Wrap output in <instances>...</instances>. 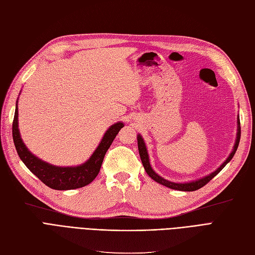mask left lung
Instances as JSON below:
<instances>
[{
	"label": "left lung",
	"mask_w": 255,
	"mask_h": 255,
	"mask_svg": "<svg viewBox=\"0 0 255 255\" xmlns=\"http://www.w3.org/2000/svg\"><path fill=\"white\" fill-rule=\"evenodd\" d=\"M237 134H236V141H235V144H234V147H233V150L232 152L230 153V155L228 157V159L221 164L220 167H218L215 171H213L212 174L205 176L201 179H198V180H195V181H192V182H187V183H176V182H171V181H168V180L164 179L162 177H160L157 172H154V170L151 168L150 166V163H149V157H148V152H147V148L145 146V143L143 141V138L141 135H137V147H138V153H139V157H141V160H142V163H143V166L146 170L147 174H148V176L153 179L155 182H158L164 186H167L169 188H172V190H177V191H184V192H193V191H197L199 190V188H201L202 186H204L207 183H209L211 180L214 178L218 172L223 169L227 164L232 160L233 155L235 154L236 150H237V147H238V144H240V139H241V123H240V119H238V122H237Z\"/></svg>",
	"instance_id": "8db88e82"
}]
</instances>
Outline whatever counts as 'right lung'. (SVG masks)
<instances>
[{
	"mask_svg": "<svg viewBox=\"0 0 255 255\" xmlns=\"http://www.w3.org/2000/svg\"><path fill=\"white\" fill-rule=\"evenodd\" d=\"M17 106L18 102L17 105H15L14 118L12 122V137L15 149H17L20 159L32 174L38 177L45 185L53 188V190H75V188L83 187L91 183L98 175V172H100L107 150L109 149L110 145L112 144L113 139L116 138L119 131L124 127V124L121 122L112 125L106 131L105 135L102 138V142L91 155V158L84 164H81V165L75 167L54 166L52 164H48L37 158L24 145L18 127Z\"/></svg>",
	"mask_w": 255,
	"mask_h": 255,
	"instance_id": "obj_1",
	"label": "right lung"
}]
</instances>
